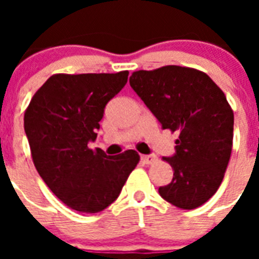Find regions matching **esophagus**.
I'll list each match as a JSON object with an SVG mask.
<instances>
[{"label": "esophagus", "mask_w": 259, "mask_h": 259, "mask_svg": "<svg viewBox=\"0 0 259 259\" xmlns=\"http://www.w3.org/2000/svg\"><path fill=\"white\" fill-rule=\"evenodd\" d=\"M141 160L142 162H145V164L150 165V164H153V162L157 161V157H156L154 154H145V156H141Z\"/></svg>", "instance_id": "1"}]
</instances>
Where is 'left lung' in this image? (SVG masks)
<instances>
[{
	"mask_svg": "<svg viewBox=\"0 0 259 259\" xmlns=\"http://www.w3.org/2000/svg\"><path fill=\"white\" fill-rule=\"evenodd\" d=\"M130 86L162 129L179 133L176 154L162 158L173 179L158 192L177 208L200 207L221 187L233 149L234 113L225 93L205 72L181 66L134 71Z\"/></svg>",
	"mask_w": 259,
	"mask_h": 259,
	"instance_id": "obj_1",
	"label": "left lung"
}]
</instances>
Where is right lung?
<instances>
[{"label": "right lung", "mask_w": 259, "mask_h": 259, "mask_svg": "<svg viewBox=\"0 0 259 259\" xmlns=\"http://www.w3.org/2000/svg\"><path fill=\"white\" fill-rule=\"evenodd\" d=\"M117 74H55L34 93L24 114L32 160L48 188L70 208L97 213L118 197L140 156L110 157L90 149L107 102L127 82Z\"/></svg>", "instance_id": "1"}]
</instances>
